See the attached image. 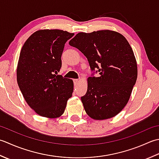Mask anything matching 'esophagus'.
Returning a JSON list of instances; mask_svg holds the SVG:
<instances>
[{"label": "esophagus", "mask_w": 159, "mask_h": 159, "mask_svg": "<svg viewBox=\"0 0 159 159\" xmlns=\"http://www.w3.org/2000/svg\"><path fill=\"white\" fill-rule=\"evenodd\" d=\"M73 82H74V84H75V85H77L78 83L80 82V80H77V79L73 80Z\"/></svg>", "instance_id": "1"}]
</instances>
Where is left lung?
<instances>
[{"instance_id":"8db88e82","label":"left lung","mask_w":159,"mask_h":159,"mask_svg":"<svg viewBox=\"0 0 159 159\" xmlns=\"http://www.w3.org/2000/svg\"><path fill=\"white\" fill-rule=\"evenodd\" d=\"M69 44L84 53L91 70L99 73L87 79V92L81 98L87 115L95 120L115 116L127 104L137 79V60L128 40L107 30L80 32Z\"/></svg>"}]
</instances>
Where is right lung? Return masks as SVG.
<instances>
[{"label":"right lung","mask_w":159,"mask_h":159,"mask_svg":"<svg viewBox=\"0 0 159 159\" xmlns=\"http://www.w3.org/2000/svg\"><path fill=\"white\" fill-rule=\"evenodd\" d=\"M74 34L60 30L36 31L20 51L17 82L28 105L40 116L55 119L65 111L72 97V80L57 75L64 44Z\"/></svg>","instance_id":"1"}]
</instances>
